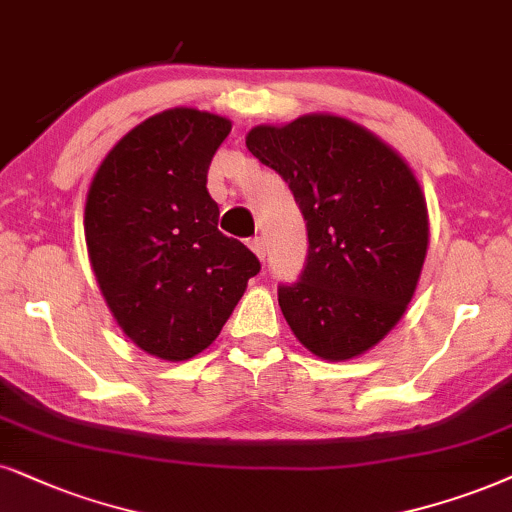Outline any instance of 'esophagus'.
I'll use <instances>...</instances> for the list:
<instances>
[{"label":"esophagus","instance_id":"1","mask_svg":"<svg viewBox=\"0 0 512 512\" xmlns=\"http://www.w3.org/2000/svg\"><path fill=\"white\" fill-rule=\"evenodd\" d=\"M248 245H250V250L255 252L257 257H260V260H264V255H267V245H264V238H262V236L250 238Z\"/></svg>","mask_w":512,"mask_h":512}]
</instances>
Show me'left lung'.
<instances>
[{
	"mask_svg": "<svg viewBox=\"0 0 512 512\" xmlns=\"http://www.w3.org/2000/svg\"><path fill=\"white\" fill-rule=\"evenodd\" d=\"M248 151L281 174L307 222V260L278 304L316 357L378 345L401 319L428 252V208L409 165L368 129L335 115L260 125Z\"/></svg>",
	"mask_w": 512,
	"mask_h": 512,
	"instance_id": "1",
	"label": "left lung"
}]
</instances>
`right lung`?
Here are the masks:
<instances>
[{
    "instance_id": "obj_1",
    "label": "right lung",
    "mask_w": 512,
    "mask_h": 512,
    "mask_svg": "<svg viewBox=\"0 0 512 512\" xmlns=\"http://www.w3.org/2000/svg\"><path fill=\"white\" fill-rule=\"evenodd\" d=\"M219 115L172 108L125 134L89 186L84 236L120 328L158 359L212 345L260 260L217 229L212 155L229 137Z\"/></svg>"
}]
</instances>
